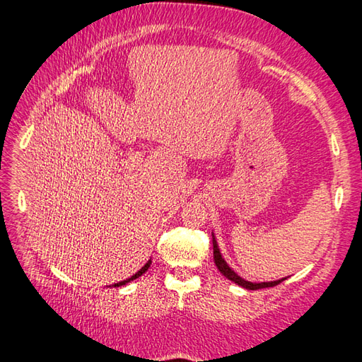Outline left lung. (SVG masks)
Listing matches in <instances>:
<instances>
[{"label": "left lung", "instance_id": "8db88e82", "mask_svg": "<svg viewBox=\"0 0 362 362\" xmlns=\"http://www.w3.org/2000/svg\"><path fill=\"white\" fill-rule=\"evenodd\" d=\"M213 257H214V264H216V267L219 269V272L227 276L228 280H232L233 283L240 284V286L245 288V289H250V291H257V289H263V288H272V286H276V284L281 283L283 280L286 279H281V280H276V281H264V283H252V281H247L241 279L240 275H238L236 272H233L232 269L228 267V264L226 263V259L222 258L221 252H219V247H218V243H216V238H214L213 235Z\"/></svg>", "mask_w": 362, "mask_h": 362}]
</instances>
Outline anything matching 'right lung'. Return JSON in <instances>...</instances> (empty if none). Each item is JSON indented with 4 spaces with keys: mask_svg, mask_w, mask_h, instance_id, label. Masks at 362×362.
Segmentation results:
<instances>
[{
    "mask_svg": "<svg viewBox=\"0 0 362 362\" xmlns=\"http://www.w3.org/2000/svg\"><path fill=\"white\" fill-rule=\"evenodd\" d=\"M149 266H151V261H148V263H146V264H144V266L140 269V271H138L135 275L130 276V279H127V280H124V281H119V283H117V284H113V286H122V284H126V283H129V281H132V280L138 279V276H141L146 271H148Z\"/></svg>",
    "mask_w": 362,
    "mask_h": 362,
    "instance_id": "right-lung-1",
    "label": "right lung"
}]
</instances>
